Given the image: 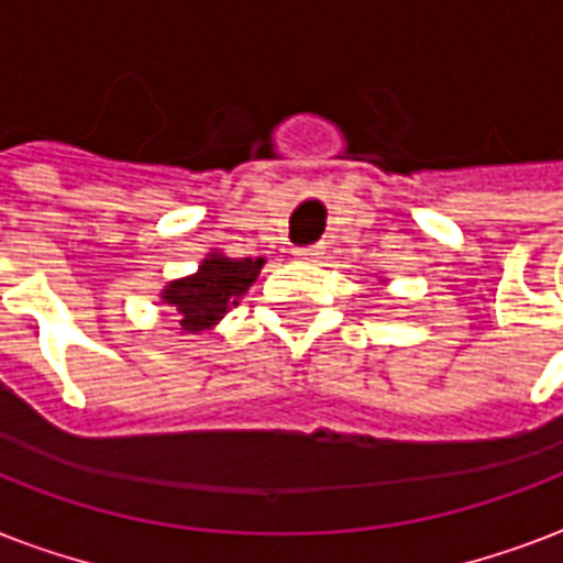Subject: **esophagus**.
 <instances>
[{"label":"esophagus","instance_id":"34e87169","mask_svg":"<svg viewBox=\"0 0 563 563\" xmlns=\"http://www.w3.org/2000/svg\"><path fill=\"white\" fill-rule=\"evenodd\" d=\"M321 254H324V251H321L318 245L298 247V251H295V260H300V263H318V260H321Z\"/></svg>","mask_w":563,"mask_h":563}]
</instances>
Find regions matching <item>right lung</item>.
Returning <instances> with one entry per match:
<instances>
[{"instance_id":"obj_1","label":"right lung","mask_w":563,"mask_h":563,"mask_svg":"<svg viewBox=\"0 0 563 563\" xmlns=\"http://www.w3.org/2000/svg\"><path fill=\"white\" fill-rule=\"evenodd\" d=\"M263 256L233 260L221 254L219 247H212L198 265V272L169 280L161 289L163 307H169L175 316V330L198 335L219 324L230 309L239 307L242 295L263 272Z\"/></svg>"}]
</instances>
